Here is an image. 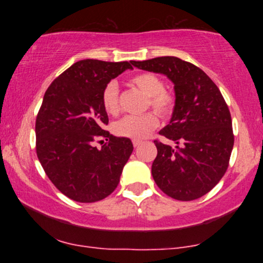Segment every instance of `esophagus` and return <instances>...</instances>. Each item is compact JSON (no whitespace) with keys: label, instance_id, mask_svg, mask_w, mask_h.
<instances>
[{"label":"esophagus","instance_id":"1","mask_svg":"<svg viewBox=\"0 0 263 263\" xmlns=\"http://www.w3.org/2000/svg\"><path fill=\"white\" fill-rule=\"evenodd\" d=\"M140 143H141V141H140V140H133V145H134V147H138Z\"/></svg>","mask_w":263,"mask_h":263}]
</instances>
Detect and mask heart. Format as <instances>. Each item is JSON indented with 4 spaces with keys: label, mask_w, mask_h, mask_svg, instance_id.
I'll return each mask as SVG.
<instances>
[{
    "label": "heart",
    "mask_w": 263,
    "mask_h": 263,
    "mask_svg": "<svg viewBox=\"0 0 263 263\" xmlns=\"http://www.w3.org/2000/svg\"><path fill=\"white\" fill-rule=\"evenodd\" d=\"M130 84L147 97L146 107H152L161 117H168L174 112L176 98L171 92L165 91L164 81L152 73H141L130 79ZM104 110L109 115L120 112V88L116 81L105 85L102 93ZM158 125V117L154 112H146L141 116H125L114 124V132L118 136L129 139H143Z\"/></svg>",
    "instance_id": "obj_1"
}]
</instances>
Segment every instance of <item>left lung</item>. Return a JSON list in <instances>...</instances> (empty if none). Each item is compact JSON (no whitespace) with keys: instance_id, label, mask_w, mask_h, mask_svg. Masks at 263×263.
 <instances>
[{"instance_id":"8db88e82","label":"left lung","mask_w":263,"mask_h":263,"mask_svg":"<svg viewBox=\"0 0 263 263\" xmlns=\"http://www.w3.org/2000/svg\"><path fill=\"white\" fill-rule=\"evenodd\" d=\"M132 64L166 75L175 85V110L170 123L159 132L175 146L154 140L158 149L152 164L154 182L175 200L199 199L228 170L235 141L228 104L203 70L178 57L132 61Z\"/></svg>"}]
</instances>
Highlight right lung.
Wrapping results in <instances>:
<instances>
[{"label": "right lung", "mask_w": 263, "mask_h": 263, "mask_svg": "<svg viewBox=\"0 0 263 263\" xmlns=\"http://www.w3.org/2000/svg\"><path fill=\"white\" fill-rule=\"evenodd\" d=\"M130 63L81 60L56 78L43 98L35 120L38 159L53 185L78 202L109 196L134 149L130 139L104 130L109 117L102 103L105 85L132 69ZM100 138L109 142L97 149Z\"/></svg>", "instance_id": "add662e5"}]
</instances>
